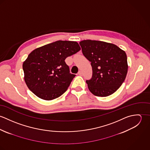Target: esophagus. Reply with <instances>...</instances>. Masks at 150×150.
<instances>
[{
	"label": "esophagus",
	"mask_w": 150,
	"mask_h": 150,
	"mask_svg": "<svg viewBox=\"0 0 150 150\" xmlns=\"http://www.w3.org/2000/svg\"><path fill=\"white\" fill-rule=\"evenodd\" d=\"M78 74H79V75H80V76H82V75H83V72H82L81 70H80V71L78 72Z\"/></svg>",
	"instance_id": "obj_1"
}]
</instances>
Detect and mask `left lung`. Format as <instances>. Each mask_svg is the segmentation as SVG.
<instances>
[{"label":"left lung","instance_id":"obj_1","mask_svg":"<svg viewBox=\"0 0 150 150\" xmlns=\"http://www.w3.org/2000/svg\"><path fill=\"white\" fill-rule=\"evenodd\" d=\"M82 52L91 63L92 76L86 83L95 96L106 97L124 83L128 69L125 52L112 43L86 40L80 42Z\"/></svg>","mask_w":150,"mask_h":150}]
</instances>
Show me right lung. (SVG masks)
Here are the masks:
<instances>
[{"instance_id":"1","label":"right lung","mask_w":150,"mask_h":150,"mask_svg":"<svg viewBox=\"0 0 150 150\" xmlns=\"http://www.w3.org/2000/svg\"><path fill=\"white\" fill-rule=\"evenodd\" d=\"M80 50L76 42L58 40L32 51L22 64L28 88L45 100L61 96L75 77L64 60Z\"/></svg>"}]
</instances>
